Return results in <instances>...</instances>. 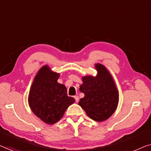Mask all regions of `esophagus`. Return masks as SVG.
<instances>
[{
    "label": "esophagus",
    "instance_id": "34e87169",
    "mask_svg": "<svg viewBox=\"0 0 151 151\" xmlns=\"http://www.w3.org/2000/svg\"><path fill=\"white\" fill-rule=\"evenodd\" d=\"M74 98H75V101L76 102V103H77V102L78 101V100H79V98H78V96H74Z\"/></svg>",
    "mask_w": 151,
    "mask_h": 151
}]
</instances>
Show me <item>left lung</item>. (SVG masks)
<instances>
[{
    "label": "left lung",
    "mask_w": 151,
    "mask_h": 151,
    "mask_svg": "<svg viewBox=\"0 0 151 151\" xmlns=\"http://www.w3.org/2000/svg\"><path fill=\"white\" fill-rule=\"evenodd\" d=\"M96 76H86L82 78L83 84L79 90L85 96L78 105L91 119L102 122L109 118L116 111L118 103V93L115 83L109 71L102 64L95 65Z\"/></svg>",
    "instance_id": "left-lung-1"
}]
</instances>
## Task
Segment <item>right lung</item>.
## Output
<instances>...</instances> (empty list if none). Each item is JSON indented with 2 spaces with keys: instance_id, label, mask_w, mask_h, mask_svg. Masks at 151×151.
I'll use <instances>...</instances> for the list:
<instances>
[{
  "instance_id": "right-lung-1",
  "label": "right lung",
  "mask_w": 151,
  "mask_h": 151,
  "mask_svg": "<svg viewBox=\"0 0 151 151\" xmlns=\"http://www.w3.org/2000/svg\"><path fill=\"white\" fill-rule=\"evenodd\" d=\"M59 76L44 65L35 76L29 92V103L32 111L49 124L60 120L67 108L75 101L74 98L68 96L64 85L57 82Z\"/></svg>"
}]
</instances>
